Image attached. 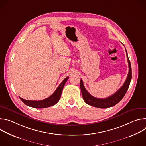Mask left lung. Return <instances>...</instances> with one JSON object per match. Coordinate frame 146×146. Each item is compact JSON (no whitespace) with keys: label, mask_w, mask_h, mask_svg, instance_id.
<instances>
[{"label":"left lung","mask_w":146,"mask_h":146,"mask_svg":"<svg viewBox=\"0 0 146 146\" xmlns=\"http://www.w3.org/2000/svg\"><path fill=\"white\" fill-rule=\"evenodd\" d=\"M126 50V49H125ZM128 62V65H129V72L127 79L125 81L123 86L113 95L106 98H97L93 96H92L85 88L84 85H83L82 80H80V88L82 95V98L85 102L88 104L89 105L98 108H108L110 107H112L115 105L117 103H118L125 95L132 79V69H131V62L129 59L128 53L126 50Z\"/></svg>","instance_id":"obj_1"}]
</instances>
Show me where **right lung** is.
Returning a JSON list of instances; mask_svg holds the SVG:
<instances>
[{
  "instance_id": "obj_1",
  "label": "right lung",
  "mask_w": 146,
  "mask_h": 146,
  "mask_svg": "<svg viewBox=\"0 0 146 146\" xmlns=\"http://www.w3.org/2000/svg\"><path fill=\"white\" fill-rule=\"evenodd\" d=\"M69 77H66L62 82L59 84V86L58 87L56 90L55 91V92L48 98L41 100H25L21 98V99L26 105L34 108H37V109H43V108H48L50 106H54V105L59 100L62 90H63V88L66 82L68 80Z\"/></svg>"
}]
</instances>
